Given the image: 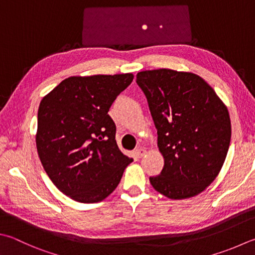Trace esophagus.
<instances>
[{
    "label": "esophagus",
    "mask_w": 255,
    "mask_h": 255,
    "mask_svg": "<svg viewBox=\"0 0 255 255\" xmlns=\"http://www.w3.org/2000/svg\"><path fill=\"white\" fill-rule=\"evenodd\" d=\"M146 153V150L144 147H138L135 150V154L137 157H142Z\"/></svg>",
    "instance_id": "obj_1"
}]
</instances>
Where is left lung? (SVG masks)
<instances>
[{
	"instance_id": "obj_1",
	"label": "left lung",
	"mask_w": 255,
	"mask_h": 255,
	"mask_svg": "<svg viewBox=\"0 0 255 255\" xmlns=\"http://www.w3.org/2000/svg\"><path fill=\"white\" fill-rule=\"evenodd\" d=\"M136 83L147 100L164 166L150 176L170 199H186L214 181L231 141L228 109L199 75L169 69L143 71Z\"/></svg>"
}]
</instances>
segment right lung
I'll return each instance as SVG.
<instances>
[{
  "label": "right lung",
  "mask_w": 255,
  "mask_h": 255,
  "mask_svg": "<svg viewBox=\"0 0 255 255\" xmlns=\"http://www.w3.org/2000/svg\"><path fill=\"white\" fill-rule=\"evenodd\" d=\"M132 81L131 73L72 76L41 101L38 156L57 189L78 202L104 200L133 161L118 147L117 128L108 114Z\"/></svg>",
  "instance_id": "add662e5"
}]
</instances>
